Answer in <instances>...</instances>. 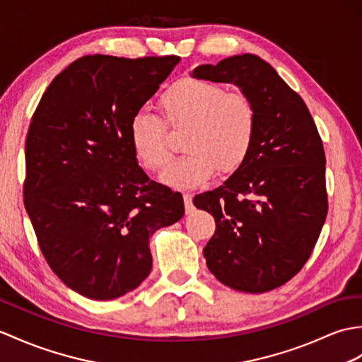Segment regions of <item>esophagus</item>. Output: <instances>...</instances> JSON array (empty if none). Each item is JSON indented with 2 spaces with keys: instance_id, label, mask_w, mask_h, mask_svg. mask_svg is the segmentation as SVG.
<instances>
[{
  "instance_id": "1",
  "label": "esophagus",
  "mask_w": 362,
  "mask_h": 362,
  "mask_svg": "<svg viewBox=\"0 0 362 362\" xmlns=\"http://www.w3.org/2000/svg\"><path fill=\"white\" fill-rule=\"evenodd\" d=\"M183 202H185V209H187V213H191L192 211V194L191 192H185Z\"/></svg>"
}]
</instances>
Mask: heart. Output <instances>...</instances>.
Instances as JSON below:
<instances>
[{
  "label": "heart",
  "instance_id": "heart-1",
  "mask_svg": "<svg viewBox=\"0 0 362 362\" xmlns=\"http://www.w3.org/2000/svg\"><path fill=\"white\" fill-rule=\"evenodd\" d=\"M168 129L185 131L187 156L173 163L163 180L175 188H194L216 170L231 174L245 163L256 134V109L243 92H226L214 83L183 78L160 97ZM158 117L140 111L129 122V141L137 160L149 171L170 165V139Z\"/></svg>",
  "mask_w": 362,
  "mask_h": 362
}]
</instances>
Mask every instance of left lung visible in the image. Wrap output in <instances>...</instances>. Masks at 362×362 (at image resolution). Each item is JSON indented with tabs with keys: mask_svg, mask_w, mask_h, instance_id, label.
Returning a JSON list of instances; mask_svg holds the SVG:
<instances>
[{
	"mask_svg": "<svg viewBox=\"0 0 362 362\" xmlns=\"http://www.w3.org/2000/svg\"><path fill=\"white\" fill-rule=\"evenodd\" d=\"M192 77L234 83L257 117L245 163L192 199L216 221L204 248L206 265L226 287L270 291L300 272L325 222L322 140L304 100L257 55L200 64Z\"/></svg>",
	"mask_w": 362,
	"mask_h": 362,
	"instance_id": "obj_1",
	"label": "left lung"
}]
</instances>
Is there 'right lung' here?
Wrapping results in <instances>:
<instances>
[{"instance_id": "obj_1", "label": "right lung", "mask_w": 362, "mask_h": 362, "mask_svg": "<svg viewBox=\"0 0 362 362\" xmlns=\"http://www.w3.org/2000/svg\"><path fill=\"white\" fill-rule=\"evenodd\" d=\"M179 62L81 57L32 115L24 206L46 262L81 296L137 288L153 268L149 238L185 213L180 192L149 180L129 141L131 119Z\"/></svg>"}]
</instances>
